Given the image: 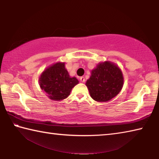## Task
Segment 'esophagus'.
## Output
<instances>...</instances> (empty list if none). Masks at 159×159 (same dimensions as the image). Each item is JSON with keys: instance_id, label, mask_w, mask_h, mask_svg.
Masks as SVG:
<instances>
[{"instance_id": "obj_1", "label": "esophagus", "mask_w": 159, "mask_h": 159, "mask_svg": "<svg viewBox=\"0 0 159 159\" xmlns=\"http://www.w3.org/2000/svg\"><path fill=\"white\" fill-rule=\"evenodd\" d=\"M80 81H81L82 83H84L85 82V78L83 77V76H81V77H80Z\"/></svg>"}]
</instances>
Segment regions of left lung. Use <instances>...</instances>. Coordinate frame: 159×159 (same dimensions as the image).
I'll list each match as a JSON object with an SVG mask.
<instances>
[{"instance_id":"1","label":"left lung","mask_w":159,"mask_h":159,"mask_svg":"<svg viewBox=\"0 0 159 159\" xmlns=\"http://www.w3.org/2000/svg\"><path fill=\"white\" fill-rule=\"evenodd\" d=\"M124 79L121 70L115 63L99 62L91 71L85 85L90 97L99 102H109L121 90Z\"/></svg>"}]
</instances>
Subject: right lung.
Wrapping results in <instances>:
<instances>
[{
	"label": "right lung",
	"instance_id": "add662e5",
	"mask_svg": "<svg viewBox=\"0 0 159 159\" xmlns=\"http://www.w3.org/2000/svg\"><path fill=\"white\" fill-rule=\"evenodd\" d=\"M41 90L52 100L66 99L75 85L79 83L76 77H71L65 68L64 62H56L47 67L39 77Z\"/></svg>",
	"mask_w": 159,
	"mask_h": 159
}]
</instances>
